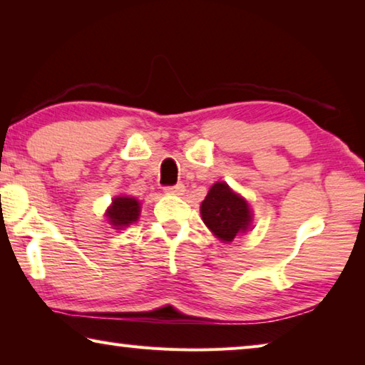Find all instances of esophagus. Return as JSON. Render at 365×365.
I'll return each instance as SVG.
<instances>
[{
    "mask_svg": "<svg viewBox=\"0 0 365 365\" xmlns=\"http://www.w3.org/2000/svg\"><path fill=\"white\" fill-rule=\"evenodd\" d=\"M164 191L169 195H183L185 187L183 183H177V185H172V187H165Z\"/></svg>",
    "mask_w": 365,
    "mask_h": 365,
    "instance_id": "34e87169",
    "label": "esophagus"
}]
</instances>
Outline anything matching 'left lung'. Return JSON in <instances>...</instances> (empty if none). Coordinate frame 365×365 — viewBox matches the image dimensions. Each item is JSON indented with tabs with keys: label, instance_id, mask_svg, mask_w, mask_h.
Instances as JSON below:
<instances>
[{
	"label": "left lung",
	"instance_id": "8db88e82",
	"mask_svg": "<svg viewBox=\"0 0 365 365\" xmlns=\"http://www.w3.org/2000/svg\"><path fill=\"white\" fill-rule=\"evenodd\" d=\"M201 217L215 237L232 242L237 233L246 232L251 224L248 202L233 193L227 183H214L201 202Z\"/></svg>",
	"mask_w": 365,
	"mask_h": 365
}]
</instances>
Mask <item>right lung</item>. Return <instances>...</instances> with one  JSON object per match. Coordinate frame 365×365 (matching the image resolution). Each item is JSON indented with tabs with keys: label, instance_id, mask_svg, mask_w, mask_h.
<instances>
[{
	"label": "right lung",
	"instance_id": "obj_1",
	"mask_svg": "<svg viewBox=\"0 0 365 365\" xmlns=\"http://www.w3.org/2000/svg\"><path fill=\"white\" fill-rule=\"evenodd\" d=\"M140 215V202L135 197L120 196L113 201V206L108 209L109 222L114 227H127L138 219Z\"/></svg>",
	"mask_w": 365,
	"mask_h": 365
}]
</instances>
